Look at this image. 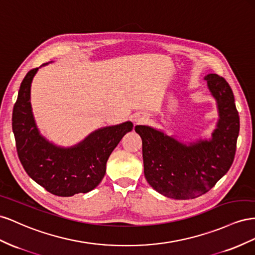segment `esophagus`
<instances>
[{"label":"esophagus","mask_w":255,"mask_h":255,"mask_svg":"<svg viewBox=\"0 0 255 255\" xmlns=\"http://www.w3.org/2000/svg\"><path fill=\"white\" fill-rule=\"evenodd\" d=\"M145 121H146V119H145V116L142 115V114H136V115H134V118H133V123L135 124V125L143 124Z\"/></svg>","instance_id":"34e87169"}]
</instances>
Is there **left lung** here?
<instances>
[{"label": "left lung", "instance_id": "8db88e82", "mask_svg": "<svg viewBox=\"0 0 255 255\" xmlns=\"http://www.w3.org/2000/svg\"><path fill=\"white\" fill-rule=\"evenodd\" d=\"M204 79L219 115L210 139L186 144L150 126L134 128L142 139L145 178L156 191L171 199L189 200L206 193L234 161L239 133L234 95L222 77L209 74Z\"/></svg>", "mask_w": 255, "mask_h": 255}]
</instances>
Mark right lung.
Listing matches in <instances>:
<instances>
[{
	"label": "right lung",
	"instance_id": "1",
	"mask_svg": "<svg viewBox=\"0 0 255 255\" xmlns=\"http://www.w3.org/2000/svg\"><path fill=\"white\" fill-rule=\"evenodd\" d=\"M37 71H28L21 82L12 111V131L21 164L50 193L71 196L89 192L103 180L109 157L133 124L128 121L99 128L74 146H57L40 134L33 115L31 84Z\"/></svg>",
	"mask_w": 255,
	"mask_h": 255
}]
</instances>
